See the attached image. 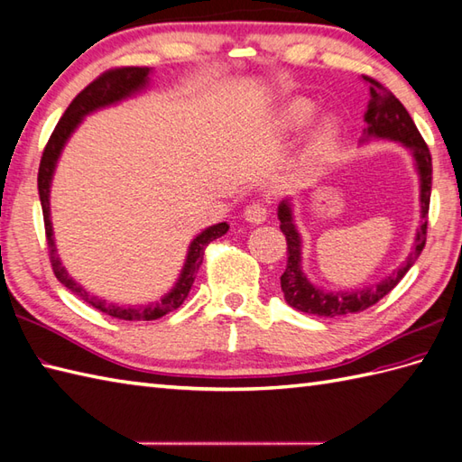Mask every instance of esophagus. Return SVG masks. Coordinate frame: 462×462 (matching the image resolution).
Segmentation results:
<instances>
[{"label": "esophagus", "instance_id": "obj_1", "mask_svg": "<svg viewBox=\"0 0 462 462\" xmlns=\"http://www.w3.org/2000/svg\"><path fill=\"white\" fill-rule=\"evenodd\" d=\"M244 218L250 224H263L267 218V207L263 205V202H254V205L245 207Z\"/></svg>", "mask_w": 462, "mask_h": 462}]
</instances>
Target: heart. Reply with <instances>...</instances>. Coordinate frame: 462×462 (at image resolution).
Masks as SVG:
<instances>
[{"label":"heart","mask_w":462,"mask_h":462,"mask_svg":"<svg viewBox=\"0 0 462 462\" xmlns=\"http://www.w3.org/2000/svg\"><path fill=\"white\" fill-rule=\"evenodd\" d=\"M317 116V104L307 98L289 100L280 112V125L285 132H299ZM338 120L335 116H327L317 124L310 134L307 149L301 159V175L310 179L317 177L319 171L327 165L332 149L338 139Z\"/></svg>","instance_id":"heart-1"}]
</instances>
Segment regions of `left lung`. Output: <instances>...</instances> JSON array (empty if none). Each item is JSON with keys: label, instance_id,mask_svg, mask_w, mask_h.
I'll return each instance as SVG.
<instances>
[{"label": "left lung", "instance_id": "1", "mask_svg": "<svg viewBox=\"0 0 462 462\" xmlns=\"http://www.w3.org/2000/svg\"><path fill=\"white\" fill-rule=\"evenodd\" d=\"M370 84V102L364 112V134L360 143H366L370 139H388V142L402 143L413 159V167L420 177V207L421 220L420 228L415 232L413 248L405 262L385 275L382 282L358 287V289H340V291H328L320 289L309 280L303 272V240L295 226L293 217V202L291 199H283L277 207V218H280V228L287 240V267L282 275V291L287 305L301 310L307 315L317 317H342L350 313H360V310L376 305L382 297L388 295L392 289L402 282V277L410 272V267L417 262L421 250L425 248V234H427V212L429 199H431V153L423 142L421 134L407 114L403 104L395 98L376 80L364 77Z\"/></svg>", "mask_w": 462, "mask_h": 462}]
</instances>
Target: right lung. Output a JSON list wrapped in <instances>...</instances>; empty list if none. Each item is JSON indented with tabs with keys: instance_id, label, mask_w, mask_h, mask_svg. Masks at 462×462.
<instances>
[{
	"instance_id": "obj_1",
	"label": "right lung",
	"mask_w": 462,
	"mask_h": 462,
	"mask_svg": "<svg viewBox=\"0 0 462 462\" xmlns=\"http://www.w3.org/2000/svg\"><path fill=\"white\" fill-rule=\"evenodd\" d=\"M153 69L147 67H124V69H114L104 72L102 77L90 82L86 88L70 102L67 112L62 114L60 122L57 124L55 132H52L49 143L42 152L41 157V165H39V177H37V185H39V199H41V207H42V218H45V234H47V244H49V255H51V265L52 272H55L57 280L70 289L74 295H79L82 301L92 305L94 309L102 310V313L122 319V320H155L161 319L163 315L175 310L185 301L192 283H195V277L199 267L202 263V257H205L207 245L220 238L228 232V224L220 222L214 224V226H208L202 230L199 236L192 238L189 244V252H187V260L182 263V270L179 273V280L175 282L173 289L167 291L163 297L155 303L149 305H116L108 303L102 297H96L90 291L72 280L69 272L64 270V265L59 257L57 252V244H55V234H52V222H51V185H52V175H55L57 163L60 159V153L64 145L70 139V135L77 132V127L82 124L86 116H90L94 112H98L102 108H108V106H116L132 96L143 92L149 86V74H152Z\"/></svg>"
}]
</instances>
